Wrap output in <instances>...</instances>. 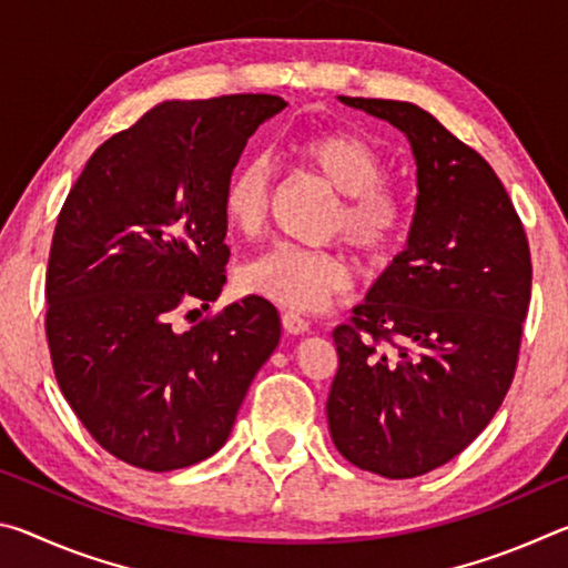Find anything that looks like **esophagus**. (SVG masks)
I'll use <instances>...</instances> for the list:
<instances>
[{"label": "esophagus", "mask_w": 568, "mask_h": 568, "mask_svg": "<svg viewBox=\"0 0 568 568\" xmlns=\"http://www.w3.org/2000/svg\"><path fill=\"white\" fill-rule=\"evenodd\" d=\"M283 328H285L287 333H293V335H301V333L311 331V323H307V318H303L301 313L285 311V313H283Z\"/></svg>", "instance_id": "34e87169"}]
</instances>
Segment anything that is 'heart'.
Segmentation results:
<instances>
[{"mask_svg":"<svg viewBox=\"0 0 568 568\" xmlns=\"http://www.w3.org/2000/svg\"><path fill=\"white\" fill-rule=\"evenodd\" d=\"M291 155L338 192L325 233L343 235L371 261H381L406 237L410 203L386 185V160L355 132H318L295 140ZM273 172L263 158L240 162L223 187V215L235 233L253 237L267 220ZM237 287L295 311H315L351 285V265L335 247L273 245L240 265Z\"/></svg>","mask_w":568,"mask_h":568,"instance_id":"obj_1","label":"heart"}]
</instances>
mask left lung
<instances>
[{"instance_id":"8db88e82","label":"left lung","mask_w":568,"mask_h":568,"mask_svg":"<svg viewBox=\"0 0 568 568\" xmlns=\"http://www.w3.org/2000/svg\"><path fill=\"white\" fill-rule=\"evenodd\" d=\"M406 132L418 165L408 247L333 331L335 448L416 478L456 458L511 386L531 303L521 217L491 165L410 102L341 98Z\"/></svg>"}]
</instances>
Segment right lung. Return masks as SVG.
Returning a JSON list of instances; mask_svg holds the SVG:
<instances>
[{
    "label": "right lung",
    "instance_id": "right-lung-1",
    "mask_svg": "<svg viewBox=\"0 0 568 568\" xmlns=\"http://www.w3.org/2000/svg\"><path fill=\"white\" fill-rule=\"evenodd\" d=\"M283 108L277 94L162 102L92 152L57 217L44 283L54 378L90 436L134 468L213 456L281 341L275 305L255 295L185 333L172 318L223 291L225 180Z\"/></svg>",
    "mask_w": 568,
    "mask_h": 568
}]
</instances>
